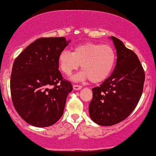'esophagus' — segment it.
<instances>
[{"label":"esophagus","instance_id":"obj_1","mask_svg":"<svg viewBox=\"0 0 156 156\" xmlns=\"http://www.w3.org/2000/svg\"><path fill=\"white\" fill-rule=\"evenodd\" d=\"M73 89L75 90H80L82 88V86H78V85H73Z\"/></svg>","mask_w":156,"mask_h":156}]
</instances>
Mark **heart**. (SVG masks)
<instances>
[{
    "label": "heart",
    "instance_id": "1",
    "mask_svg": "<svg viewBox=\"0 0 156 156\" xmlns=\"http://www.w3.org/2000/svg\"><path fill=\"white\" fill-rule=\"evenodd\" d=\"M116 60L114 49L107 44L86 42L77 45L73 52L62 50L58 55L60 70L66 76L79 68L82 71L71 77L73 81L89 79L94 83H101L109 77L113 70Z\"/></svg>",
    "mask_w": 156,
    "mask_h": 156
}]
</instances>
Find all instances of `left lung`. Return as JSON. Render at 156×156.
Segmentation results:
<instances>
[{
	"mask_svg": "<svg viewBox=\"0 0 156 156\" xmlns=\"http://www.w3.org/2000/svg\"><path fill=\"white\" fill-rule=\"evenodd\" d=\"M110 39L117 50L115 68L100 86L92 88L93 98L88 106L90 119L101 126L119 123L133 112L145 81V72L137 55L117 37Z\"/></svg>",
	"mask_w": 156,
	"mask_h": 156,
	"instance_id": "8db88e82",
	"label": "left lung"
}]
</instances>
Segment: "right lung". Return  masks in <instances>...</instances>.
I'll return each instance as SVG.
<instances>
[{"label":"right lung","mask_w":156,"mask_h":156,"mask_svg":"<svg viewBox=\"0 0 156 156\" xmlns=\"http://www.w3.org/2000/svg\"><path fill=\"white\" fill-rule=\"evenodd\" d=\"M70 42L62 37L39 38L14 60L10 81L11 98L18 114L29 125L49 127L63 114L73 86L62 79L58 58Z\"/></svg>","instance_id":"add662e5"}]
</instances>
